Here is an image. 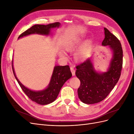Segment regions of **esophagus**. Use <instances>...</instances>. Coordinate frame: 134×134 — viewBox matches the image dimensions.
Segmentation results:
<instances>
[{
	"instance_id": "obj_1",
	"label": "esophagus",
	"mask_w": 134,
	"mask_h": 134,
	"mask_svg": "<svg viewBox=\"0 0 134 134\" xmlns=\"http://www.w3.org/2000/svg\"><path fill=\"white\" fill-rule=\"evenodd\" d=\"M70 70H71V72H72V76H74L75 74V70H74V67H73V66H71V67H70Z\"/></svg>"
}]
</instances>
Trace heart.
Instances as JSON below:
<instances>
[{
  "label": "heart",
  "mask_w": 134,
  "mask_h": 134,
  "mask_svg": "<svg viewBox=\"0 0 134 134\" xmlns=\"http://www.w3.org/2000/svg\"><path fill=\"white\" fill-rule=\"evenodd\" d=\"M81 41H82V39L80 38V39H78V40H77L76 42H74L73 44H66V45H65L64 47V49L67 51L70 50L72 48V47L75 46L77 43L80 42ZM91 45H92V42L91 41H88L85 43L84 44V46L82 47V48H81V49L75 54V60L76 61H81L86 59L88 52L90 50ZM59 55L60 58H65V55L62 51L59 52Z\"/></svg>",
  "instance_id": "1"
}]
</instances>
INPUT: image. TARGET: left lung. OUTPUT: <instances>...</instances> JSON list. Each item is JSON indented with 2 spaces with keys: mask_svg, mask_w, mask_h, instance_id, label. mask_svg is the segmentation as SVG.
I'll list each match as a JSON object with an SVG mask.
<instances>
[{
  "mask_svg": "<svg viewBox=\"0 0 134 134\" xmlns=\"http://www.w3.org/2000/svg\"><path fill=\"white\" fill-rule=\"evenodd\" d=\"M104 30L105 36L102 45L108 46L112 51L107 71L100 72L96 70L90 58L76 66L75 75L80 81L78 89V97L86 104L97 103L106 98L118 82L121 75L123 58L121 44L106 28H104Z\"/></svg>",
  "mask_w": 134,
  "mask_h": 134,
  "instance_id": "1",
  "label": "left lung"
}]
</instances>
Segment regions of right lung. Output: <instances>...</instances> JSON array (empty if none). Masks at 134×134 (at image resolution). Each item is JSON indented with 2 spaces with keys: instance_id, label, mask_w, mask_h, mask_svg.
Instances as JSON below:
<instances>
[{
  "instance_id": "1",
  "label": "right lung",
  "mask_w": 134,
  "mask_h": 134,
  "mask_svg": "<svg viewBox=\"0 0 134 134\" xmlns=\"http://www.w3.org/2000/svg\"><path fill=\"white\" fill-rule=\"evenodd\" d=\"M60 26V23L59 22L50 23L47 25H36L24 32L19 36L18 38L32 34L48 36L50 34L51 29L55 28H58ZM12 69L15 78L23 91L32 101L41 105H46L53 102L58 97L61 88L63 86L64 84L72 76L70 68L68 65L55 66L50 82L47 87L42 91H35L23 86L17 78L14 70L13 60Z\"/></svg>"
}]
</instances>
